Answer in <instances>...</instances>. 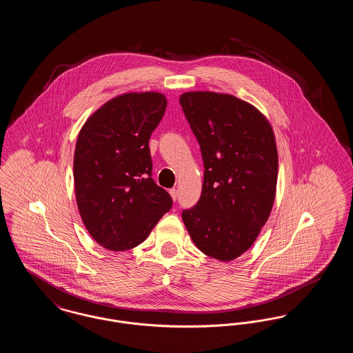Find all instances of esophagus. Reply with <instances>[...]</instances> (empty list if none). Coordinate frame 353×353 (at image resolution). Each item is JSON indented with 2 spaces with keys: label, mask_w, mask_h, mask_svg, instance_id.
Segmentation results:
<instances>
[{
  "label": "esophagus",
  "mask_w": 353,
  "mask_h": 353,
  "mask_svg": "<svg viewBox=\"0 0 353 353\" xmlns=\"http://www.w3.org/2000/svg\"><path fill=\"white\" fill-rule=\"evenodd\" d=\"M169 193H170L172 200H173V201H176V200H177V197H179V192H177V189H170V190H169Z\"/></svg>",
  "instance_id": "obj_1"
}]
</instances>
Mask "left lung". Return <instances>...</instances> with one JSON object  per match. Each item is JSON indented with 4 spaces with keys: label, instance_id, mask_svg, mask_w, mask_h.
<instances>
[{
    "label": "left lung",
    "instance_id": "obj_1",
    "mask_svg": "<svg viewBox=\"0 0 353 353\" xmlns=\"http://www.w3.org/2000/svg\"><path fill=\"white\" fill-rule=\"evenodd\" d=\"M203 159L201 197L183 212L194 245L221 262L248 252L272 210L278 181L274 130L250 103L230 94L180 97Z\"/></svg>",
    "mask_w": 353,
    "mask_h": 353
}]
</instances>
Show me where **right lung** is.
Wrapping results in <instances>:
<instances>
[{"mask_svg": "<svg viewBox=\"0 0 353 353\" xmlns=\"http://www.w3.org/2000/svg\"><path fill=\"white\" fill-rule=\"evenodd\" d=\"M167 108L161 92H125L85 120L74 152L75 199L84 226L110 252L144 242L172 208L154 184L150 137Z\"/></svg>", "mask_w": 353, "mask_h": 353, "instance_id": "add662e5", "label": "right lung"}]
</instances>
